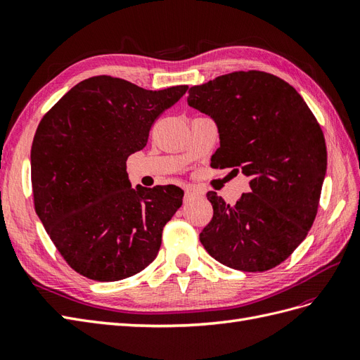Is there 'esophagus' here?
<instances>
[{"label":"esophagus","instance_id":"esophagus-1","mask_svg":"<svg viewBox=\"0 0 360 360\" xmlns=\"http://www.w3.org/2000/svg\"><path fill=\"white\" fill-rule=\"evenodd\" d=\"M200 195H201V193H200L197 189H192V188H189V189L184 191V197H183V200H184V202H189V201H192L193 198L200 197Z\"/></svg>","mask_w":360,"mask_h":360}]
</instances>
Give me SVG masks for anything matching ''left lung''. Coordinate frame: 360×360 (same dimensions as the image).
Segmentation results:
<instances>
[{
    "instance_id": "obj_1",
    "label": "left lung",
    "mask_w": 360,
    "mask_h": 360,
    "mask_svg": "<svg viewBox=\"0 0 360 360\" xmlns=\"http://www.w3.org/2000/svg\"><path fill=\"white\" fill-rule=\"evenodd\" d=\"M188 93V103L219 129L210 165L250 179V192L233 205L207 192L213 217L200 240L231 269H274L304 240L317 216L328 168L317 118L288 82L259 70L217 76Z\"/></svg>"
}]
</instances>
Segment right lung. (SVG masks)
<instances>
[{
	"mask_svg": "<svg viewBox=\"0 0 360 360\" xmlns=\"http://www.w3.org/2000/svg\"><path fill=\"white\" fill-rule=\"evenodd\" d=\"M188 85L151 91L101 75L76 84L43 115L31 146L36 213L64 261L101 282L144 270L181 205L174 184L130 188L126 160Z\"/></svg>",
	"mask_w": 360,
	"mask_h": 360,
	"instance_id": "right-lung-1",
	"label": "right lung"
}]
</instances>
